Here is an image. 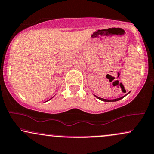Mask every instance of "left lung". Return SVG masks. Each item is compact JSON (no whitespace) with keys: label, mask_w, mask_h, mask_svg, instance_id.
<instances>
[{"label":"left lung","mask_w":154,"mask_h":154,"mask_svg":"<svg viewBox=\"0 0 154 154\" xmlns=\"http://www.w3.org/2000/svg\"><path fill=\"white\" fill-rule=\"evenodd\" d=\"M96 96V97L97 98H98V99L103 100V101H105V102H113V101H117V100H121V98H123V97H124V96H123V97H121V98H116V99L109 100V99H104V98H99V97H98V96Z\"/></svg>","instance_id":"obj_1"}]
</instances>
